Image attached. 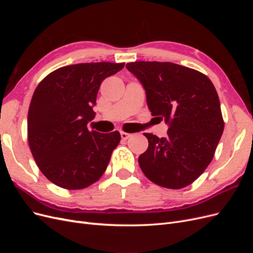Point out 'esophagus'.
Instances as JSON below:
<instances>
[{
  "instance_id": "1",
  "label": "esophagus",
  "mask_w": 253,
  "mask_h": 253,
  "mask_svg": "<svg viewBox=\"0 0 253 253\" xmlns=\"http://www.w3.org/2000/svg\"><path fill=\"white\" fill-rule=\"evenodd\" d=\"M120 136H121V138L124 139V140H126V139H128L129 137H131L132 135L131 134H128V133H126V132H120Z\"/></svg>"
}]
</instances>
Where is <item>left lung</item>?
I'll list each match as a JSON object with an SVG mask.
<instances>
[{
    "instance_id": "left-lung-1",
    "label": "left lung",
    "mask_w": 253,
    "mask_h": 253,
    "mask_svg": "<svg viewBox=\"0 0 253 253\" xmlns=\"http://www.w3.org/2000/svg\"><path fill=\"white\" fill-rule=\"evenodd\" d=\"M145 90L153 116L169 126L167 137L149 133L148 150L138 158L143 174L156 185L181 189L209 166L224 131L219 99L211 80L171 62L126 65Z\"/></svg>"
}]
</instances>
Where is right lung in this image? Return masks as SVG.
Here are the masks:
<instances>
[{
  "label": "right lung",
  "mask_w": 253,
  "mask_h": 253,
  "mask_svg": "<svg viewBox=\"0 0 253 253\" xmlns=\"http://www.w3.org/2000/svg\"><path fill=\"white\" fill-rule=\"evenodd\" d=\"M125 63H80L46 76L30 101L27 129L30 151L40 171L58 187L84 189L106 170L119 132H89L87 124L102 81Z\"/></svg>",
  "instance_id": "right-lung-1"
}]
</instances>
